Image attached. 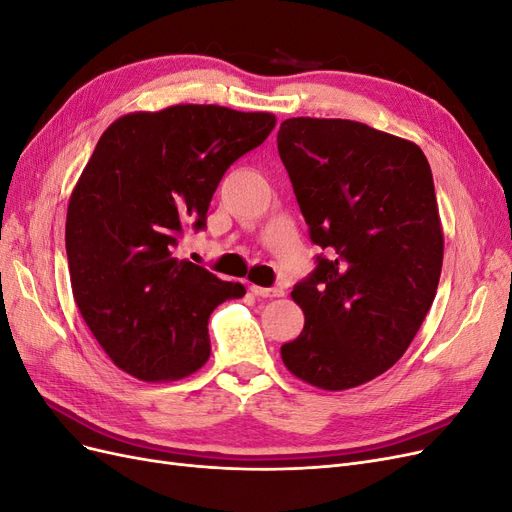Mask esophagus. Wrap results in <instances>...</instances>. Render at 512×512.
<instances>
[{
  "instance_id": "esophagus-1",
  "label": "esophagus",
  "mask_w": 512,
  "mask_h": 512,
  "mask_svg": "<svg viewBox=\"0 0 512 512\" xmlns=\"http://www.w3.org/2000/svg\"><path fill=\"white\" fill-rule=\"evenodd\" d=\"M250 290H252V294H256V297H262V299L282 297V294H284L282 288H262V286H256V284H252Z\"/></svg>"
}]
</instances>
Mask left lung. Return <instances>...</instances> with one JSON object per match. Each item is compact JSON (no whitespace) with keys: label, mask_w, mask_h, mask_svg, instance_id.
I'll list each match as a JSON object with an SVG mask.
<instances>
[{"label":"left lung","mask_w":512,"mask_h":512,"mask_svg":"<svg viewBox=\"0 0 512 512\" xmlns=\"http://www.w3.org/2000/svg\"><path fill=\"white\" fill-rule=\"evenodd\" d=\"M277 151L322 254L292 299L303 331L284 365L344 391L393 367L436 297L444 237L425 153L348 119H286Z\"/></svg>","instance_id":"1"}]
</instances>
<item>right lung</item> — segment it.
<instances>
[{
  "mask_svg": "<svg viewBox=\"0 0 512 512\" xmlns=\"http://www.w3.org/2000/svg\"><path fill=\"white\" fill-rule=\"evenodd\" d=\"M273 128L271 113L179 104L100 136L70 196L66 254L83 320L130 376L179 380L207 363L211 312L245 288L173 250L188 228L205 230L224 173Z\"/></svg>",
  "mask_w": 512,
  "mask_h": 512,
  "instance_id": "add662e5",
  "label": "right lung"
}]
</instances>
